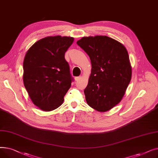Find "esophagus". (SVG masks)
I'll return each instance as SVG.
<instances>
[{
    "label": "esophagus",
    "mask_w": 158,
    "mask_h": 158,
    "mask_svg": "<svg viewBox=\"0 0 158 158\" xmlns=\"http://www.w3.org/2000/svg\"><path fill=\"white\" fill-rule=\"evenodd\" d=\"M81 79V76H79V77H75V80H76V81H78L79 80H80Z\"/></svg>",
    "instance_id": "1"
}]
</instances>
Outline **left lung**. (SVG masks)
I'll return each mask as SVG.
<instances>
[{
	"mask_svg": "<svg viewBox=\"0 0 158 158\" xmlns=\"http://www.w3.org/2000/svg\"><path fill=\"white\" fill-rule=\"evenodd\" d=\"M77 44L92 63V73L84 90L86 102L98 111H109L121 101L131 79L127 51L106 36L83 37Z\"/></svg>",
	"mask_w": 158,
	"mask_h": 158,
	"instance_id": "left-lung-1",
	"label": "left lung"
}]
</instances>
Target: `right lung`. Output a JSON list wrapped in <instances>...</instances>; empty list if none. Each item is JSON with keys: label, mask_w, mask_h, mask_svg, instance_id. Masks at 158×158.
<instances>
[{"label": "right lung", "mask_w": 158, "mask_h": 158, "mask_svg": "<svg viewBox=\"0 0 158 158\" xmlns=\"http://www.w3.org/2000/svg\"><path fill=\"white\" fill-rule=\"evenodd\" d=\"M73 38L48 36L33 44L24 57L23 81L32 102L41 110L52 111L63 102L73 80L64 54Z\"/></svg>", "instance_id": "obj_1"}]
</instances>
